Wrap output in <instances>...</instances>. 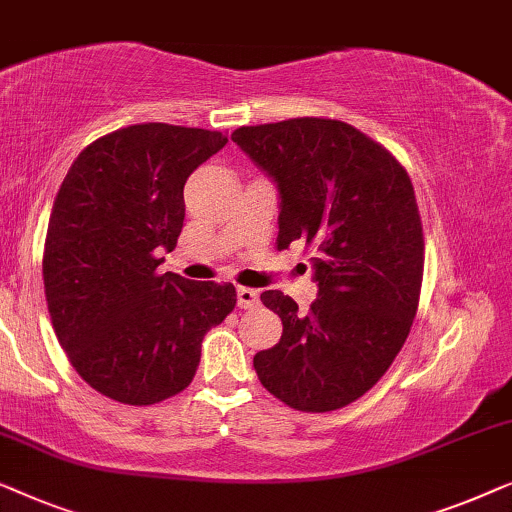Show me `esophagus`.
<instances>
[{"label":"esophagus","instance_id":"obj_1","mask_svg":"<svg viewBox=\"0 0 512 512\" xmlns=\"http://www.w3.org/2000/svg\"><path fill=\"white\" fill-rule=\"evenodd\" d=\"M236 301H239L241 308H253L259 304V292L253 287H239L236 290Z\"/></svg>","mask_w":512,"mask_h":512}]
</instances>
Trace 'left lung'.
Listing matches in <instances>:
<instances>
[{
  "label": "left lung",
  "instance_id": "8db88e82",
  "mask_svg": "<svg viewBox=\"0 0 512 512\" xmlns=\"http://www.w3.org/2000/svg\"><path fill=\"white\" fill-rule=\"evenodd\" d=\"M232 141L278 185V250L313 248L318 283L308 313L262 292L283 336L255 355L259 383L304 413L348 406L390 369L420 304L424 236L408 171L331 118L239 127Z\"/></svg>",
  "mask_w": 512,
  "mask_h": 512
}]
</instances>
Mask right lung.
I'll return each instance as SVG.
<instances>
[{"label": "right lung", "mask_w": 512, "mask_h": 512, "mask_svg": "<svg viewBox=\"0 0 512 512\" xmlns=\"http://www.w3.org/2000/svg\"><path fill=\"white\" fill-rule=\"evenodd\" d=\"M227 136L143 122L92 141L57 192L43 285L57 341L92 390L150 406L192 383L201 341L236 306L232 283L157 273L185 220L183 187Z\"/></svg>", "instance_id": "obj_1"}]
</instances>
